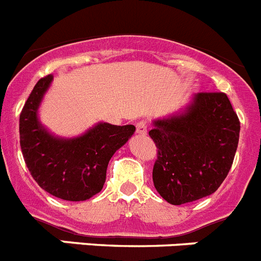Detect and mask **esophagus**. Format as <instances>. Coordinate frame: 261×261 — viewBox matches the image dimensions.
<instances>
[{"instance_id":"1","label":"esophagus","mask_w":261,"mask_h":261,"mask_svg":"<svg viewBox=\"0 0 261 261\" xmlns=\"http://www.w3.org/2000/svg\"><path fill=\"white\" fill-rule=\"evenodd\" d=\"M136 133L139 135H145L147 134V123L144 121H140L136 123Z\"/></svg>"}]
</instances>
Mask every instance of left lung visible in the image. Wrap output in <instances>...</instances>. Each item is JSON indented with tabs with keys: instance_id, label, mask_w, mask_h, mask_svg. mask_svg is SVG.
<instances>
[{
	"instance_id": "1",
	"label": "left lung",
	"mask_w": 261,
	"mask_h": 261,
	"mask_svg": "<svg viewBox=\"0 0 261 261\" xmlns=\"http://www.w3.org/2000/svg\"><path fill=\"white\" fill-rule=\"evenodd\" d=\"M149 131L156 147L153 185L173 205L213 194L233 165L241 123L222 92L195 93L189 104Z\"/></svg>"
}]
</instances>
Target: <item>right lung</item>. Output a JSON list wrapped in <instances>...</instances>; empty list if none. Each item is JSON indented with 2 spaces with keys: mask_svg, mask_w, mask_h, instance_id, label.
Here are the masks:
<instances>
[{
  "mask_svg": "<svg viewBox=\"0 0 261 261\" xmlns=\"http://www.w3.org/2000/svg\"><path fill=\"white\" fill-rule=\"evenodd\" d=\"M53 76L40 79L19 117L20 148L28 170L46 192L83 201L101 191L109 160L126 144L135 126L98 122L75 138L56 136L40 122L39 108Z\"/></svg>",
  "mask_w": 261,
  "mask_h": 261,
  "instance_id": "add662e5",
  "label": "right lung"
}]
</instances>
